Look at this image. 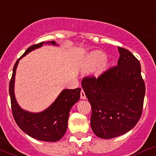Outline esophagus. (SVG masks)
I'll return each mask as SVG.
<instances>
[{"mask_svg":"<svg viewBox=\"0 0 156 156\" xmlns=\"http://www.w3.org/2000/svg\"><path fill=\"white\" fill-rule=\"evenodd\" d=\"M80 97L82 99H86V94H85L84 91H83V90H81V94H80Z\"/></svg>","mask_w":156,"mask_h":156,"instance_id":"obj_1","label":"esophagus"}]
</instances>
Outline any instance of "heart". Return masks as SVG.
I'll return each mask as SVG.
<instances>
[{
  "label": "heart",
  "mask_w": 156,
  "mask_h": 156,
  "mask_svg": "<svg viewBox=\"0 0 156 156\" xmlns=\"http://www.w3.org/2000/svg\"><path fill=\"white\" fill-rule=\"evenodd\" d=\"M106 58L105 54L100 51H94L87 56L86 60V68L88 70H94L99 66Z\"/></svg>",
  "instance_id": "heart-1"
}]
</instances>
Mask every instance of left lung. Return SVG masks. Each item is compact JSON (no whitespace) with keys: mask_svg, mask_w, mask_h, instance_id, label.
I'll list each match as a JSON object with an SVG mask.
<instances>
[{"mask_svg":"<svg viewBox=\"0 0 156 156\" xmlns=\"http://www.w3.org/2000/svg\"><path fill=\"white\" fill-rule=\"evenodd\" d=\"M117 66L98 78L85 77L82 86L91 105L90 125L101 139H112L133 129L140 118L145 95L140 63L125 48H118Z\"/></svg>","mask_w":156,"mask_h":156,"instance_id":"obj_1","label":"left lung"}]
</instances>
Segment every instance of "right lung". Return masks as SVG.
Returning <instances> with one entry per match:
<instances>
[{
	"instance_id": "add662e5",
	"label": "right lung",
	"mask_w": 156,
	"mask_h": 156,
	"mask_svg": "<svg viewBox=\"0 0 156 156\" xmlns=\"http://www.w3.org/2000/svg\"><path fill=\"white\" fill-rule=\"evenodd\" d=\"M48 44L57 45L55 41L31 46L26 50L23 55L16 62L11 80L9 82V94L14 120L19 128L32 138L47 142L58 141L66 133L70 108L80 98L81 88L74 90H63L56 100L47 109L41 112H30L23 110L16 100L14 94L16 70L20 58L33 50Z\"/></svg>"
}]
</instances>
